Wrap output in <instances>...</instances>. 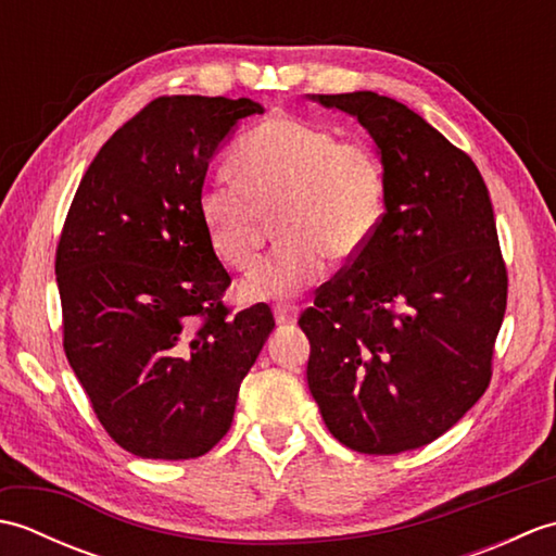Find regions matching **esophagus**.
<instances>
[{
    "mask_svg": "<svg viewBox=\"0 0 556 556\" xmlns=\"http://www.w3.org/2000/svg\"><path fill=\"white\" fill-rule=\"evenodd\" d=\"M296 320H299V308H296V305H275V323L279 327L296 325Z\"/></svg>",
    "mask_w": 556,
    "mask_h": 556,
    "instance_id": "1",
    "label": "esophagus"
}]
</instances>
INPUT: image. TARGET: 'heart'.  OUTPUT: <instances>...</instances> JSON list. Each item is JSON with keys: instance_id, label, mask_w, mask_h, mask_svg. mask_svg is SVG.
<instances>
[{"instance_id": "heart-1", "label": "heart", "mask_w": 556, "mask_h": 556, "mask_svg": "<svg viewBox=\"0 0 556 556\" xmlns=\"http://www.w3.org/2000/svg\"><path fill=\"white\" fill-rule=\"evenodd\" d=\"M219 176L200 191V217L222 263H253L275 217L279 243L248 271L251 301H287L317 285L327 257L349 263L370 243L384 215L387 174L370 143L337 138L296 116H269L251 128Z\"/></svg>"}]
</instances>
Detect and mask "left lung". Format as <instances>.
Returning a JSON list of instances; mask_svg holds the SVG:
<instances>
[{"label":"left lung","instance_id":"obj_1","mask_svg":"<svg viewBox=\"0 0 556 556\" xmlns=\"http://www.w3.org/2000/svg\"><path fill=\"white\" fill-rule=\"evenodd\" d=\"M368 128L387 200L370 243L315 293L299 325L327 430L361 454L430 444L485 394L506 311L488 186L464 150L370 90L313 96Z\"/></svg>","mask_w":556,"mask_h":556}]
</instances>
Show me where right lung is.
Returning <instances> with one entry per match:
<instances>
[{"instance_id":"right-lung-1","label":"right lung","mask_w":556,"mask_h":556,"mask_svg":"<svg viewBox=\"0 0 556 556\" xmlns=\"http://www.w3.org/2000/svg\"><path fill=\"white\" fill-rule=\"evenodd\" d=\"M260 112L248 98L152 100L90 162L59 236L68 365L102 428L140 458L207 454L275 327L265 303L229 315L231 277L200 217L212 155Z\"/></svg>"}]
</instances>
